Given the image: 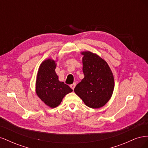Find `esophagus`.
<instances>
[{"label":"esophagus","instance_id":"obj_1","mask_svg":"<svg viewBox=\"0 0 148 148\" xmlns=\"http://www.w3.org/2000/svg\"><path fill=\"white\" fill-rule=\"evenodd\" d=\"M75 86H76V83H73V84H70V88L73 89H74V88H75Z\"/></svg>","mask_w":148,"mask_h":148}]
</instances>
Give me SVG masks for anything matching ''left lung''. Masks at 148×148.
<instances>
[{"label": "left lung", "instance_id": "8db88e82", "mask_svg": "<svg viewBox=\"0 0 148 148\" xmlns=\"http://www.w3.org/2000/svg\"><path fill=\"white\" fill-rule=\"evenodd\" d=\"M82 53L84 56V77L77 84L74 91L88 107L99 108L109 101L112 95L113 74L107 62L97 55L88 51Z\"/></svg>", "mask_w": 148, "mask_h": 148}]
</instances>
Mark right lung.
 I'll return each instance as SVG.
<instances>
[{"label": "right lung", "instance_id": "obj_1", "mask_svg": "<svg viewBox=\"0 0 148 148\" xmlns=\"http://www.w3.org/2000/svg\"><path fill=\"white\" fill-rule=\"evenodd\" d=\"M56 67L54 60L44 61L39 66L36 84L37 95L52 108L59 106L64 96L73 91L69 85L59 81Z\"/></svg>", "mask_w": 148, "mask_h": 148}]
</instances>
